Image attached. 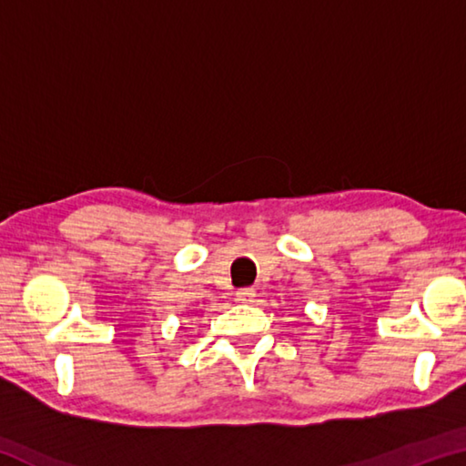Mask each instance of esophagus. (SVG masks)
I'll return each instance as SVG.
<instances>
[{
    "instance_id": "34e87169",
    "label": "esophagus",
    "mask_w": 466,
    "mask_h": 466,
    "mask_svg": "<svg viewBox=\"0 0 466 466\" xmlns=\"http://www.w3.org/2000/svg\"><path fill=\"white\" fill-rule=\"evenodd\" d=\"M255 296H257V291L252 289V288L238 289V294H236V298H238V302H242V304H250L252 299H255Z\"/></svg>"
}]
</instances>
